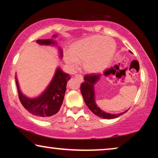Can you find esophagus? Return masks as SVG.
<instances>
[{"label": "esophagus", "instance_id": "1", "mask_svg": "<svg viewBox=\"0 0 158 158\" xmlns=\"http://www.w3.org/2000/svg\"><path fill=\"white\" fill-rule=\"evenodd\" d=\"M75 77H76V78L79 79L80 81H81V82L83 81V76H82V75H81V74H77V75H75Z\"/></svg>", "mask_w": 158, "mask_h": 158}]
</instances>
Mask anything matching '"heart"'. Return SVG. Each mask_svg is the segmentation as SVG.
I'll use <instances>...</instances> for the list:
<instances>
[{
    "label": "heart",
    "mask_w": 158,
    "mask_h": 158,
    "mask_svg": "<svg viewBox=\"0 0 158 158\" xmlns=\"http://www.w3.org/2000/svg\"><path fill=\"white\" fill-rule=\"evenodd\" d=\"M116 51V44L111 39L93 35L78 41L71 47V54L65 55V62L72 68H76L83 60L86 72L99 73L109 65Z\"/></svg>",
    "instance_id": "obj_1"
}]
</instances>
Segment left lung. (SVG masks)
<instances>
[{
    "instance_id": "8db88e82",
    "label": "left lung",
    "mask_w": 158,
    "mask_h": 158,
    "mask_svg": "<svg viewBox=\"0 0 158 158\" xmlns=\"http://www.w3.org/2000/svg\"><path fill=\"white\" fill-rule=\"evenodd\" d=\"M99 77H100V75H96L94 73L85 75L84 76V81L81 85V92L82 96L83 97L84 101H85L86 105L89 108L90 111L94 114H96V116H99V117L108 118V119L118 117V116L122 115L123 114H124L127 111L118 114H112L102 111L96 104L94 98V84L98 81Z\"/></svg>"
}]
</instances>
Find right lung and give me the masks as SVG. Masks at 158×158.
Masks as SVG:
<instances>
[{"label":"right lung","instance_id":"1","mask_svg":"<svg viewBox=\"0 0 158 158\" xmlns=\"http://www.w3.org/2000/svg\"><path fill=\"white\" fill-rule=\"evenodd\" d=\"M36 43L40 44H55L52 40H38ZM60 55L62 56L60 49ZM70 79V76L57 68L52 81L46 90L36 98H28L21 94L19 90V84L16 81L19 98L23 106L30 114L40 118H47L57 114L61 107L65 94L67 82Z\"/></svg>","mask_w":158,"mask_h":158}]
</instances>
